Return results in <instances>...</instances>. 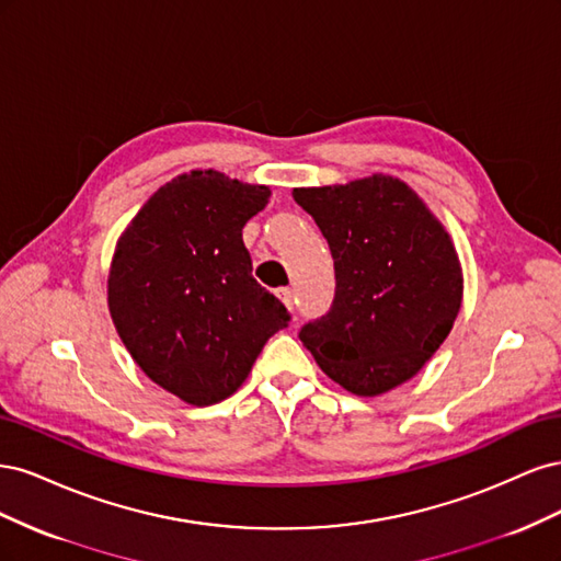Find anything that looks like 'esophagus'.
<instances>
[{
	"label": "esophagus",
	"instance_id": "esophagus-1",
	"mask_svg": "<svg viewBox=\"0 0 561 561\" xmlns=\"http://www.w3.org/2000/svg\"><path fill=\"white\" fill-rule=\"evenodd\" d=\"M278 299H280L290 311L295 309V301H297V299H295V290H293V287H280V290H278Z\"/></svg>",
	"mask_w": 561,
	"mask_h": 561
}]
</instances>
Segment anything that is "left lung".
Returning a JSON list of instances; mask_svg holds the SVG:
<instances>
[{
    "mask_svg": "<svg viewBox=\"0 0 561 561\" xmlns=\"http://www.w3.org/2000/svg\"><path fill=\"white\" fill-rule=\"evenodd\" d=\"M328 239L336 290L299 332L325 375L360 398L410 381L443 346L463 301V268L445 225L400 178L297 186Z\"/></svg>",
    "mask_w": 561,
    "mask_h": 561,
    "instance_id": "8db88e82",
    "label": "left lung"
}]
</instances>
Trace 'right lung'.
I'll use <instances>...</instances> for the list:
<instances>
[{
	"mask_svg": "<svg viewBox=\"0 0 561 561\" xmlns=\"http://www.w3.org/2000/svg\"><path fill=\"white\" fill-rule=\"evenodd\" d=\"M266 184L190 171L149 196L118 236L107 307L130 358L194 407L243 386L287 309L252 278L243 227L268 203Z\"/></svg>",
	"mask_w": 561,
	"mask_h": 561,
	"instance_id": "right-lung-1",
	"label": "right lung"
}]
</instances>
